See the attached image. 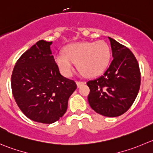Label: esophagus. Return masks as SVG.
<instances>
[{"label": "esophagus", "mask_w": 153, "mask_h": 153, "mask_svg": "<svg viewBox=\"0 0 153 153\" xmlns=\"http://www.w3.org/2000/svg\"><path fill=\"white\" fill-rule=\"evenodd\" d=\"M85 84V82H83V81H76V85H77L78 87L81 86L82 85H84Z\"/></svg>", "instance_id": "34e87169"}]
</instances>
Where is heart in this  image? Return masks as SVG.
Listing matches in <instances>:
<instances>
[{
  "instance_id": "heart-1",
  "label": "heart",
  "mask_w": 153,
  "mask_h": 153,
  "mask_svg": "<svg viewBox=\"0 0 153 153\" xmlns=\"http://www.w3.org/2000/svg\"><path fill=\"white\" fill-rule=\"evenodd\" d=\"M64 53L55 56V62L61 72L66 76L73 74L75 63L87 76H96L102 74L108 65L111 50L106 42H79L68 45Z\"/></svg>"
}]
</instances>
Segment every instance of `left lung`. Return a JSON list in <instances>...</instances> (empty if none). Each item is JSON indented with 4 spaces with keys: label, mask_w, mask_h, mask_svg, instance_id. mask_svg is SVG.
Masks as SVG:
<instances>
[{
    "label": "left lung",
    "mask_w": 153,
    "mask_h": 153,
    "mask_svg": "<svg viewBox=\"0 0 153 153\" xmlns=\"http://www.w3.org/2000/svg\"><path fill=\"white\" fill-rule=\"evenodd\" d=\"M113 59L101 76L87 82L88 101L102 116L116 117L126 113L136 99L140 85V71L136 58L124 45L109 37Z\"/></svg>",
    "instance_id": "left-lung-1"
}]
</instances>
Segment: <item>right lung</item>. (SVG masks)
<instances>
[{
	"mask_svg": "<svg viewBox=\"0 0 153 153\" xmlns=\"http://www.w3.org/2000/svg\"><path fill=\"white\" fill-rule=\"evenodd\" d=\"M52 42L39 40L22 55L11 76L14 99L23 113L37 123L51 124L66 113L68 99L76 88L59 72Z\"/></svg>",
	"mask_w": 153,
	"mask_h": 153,
	"instance_id": "add662e5",
	"label": "right lung"
}]
</instances>
